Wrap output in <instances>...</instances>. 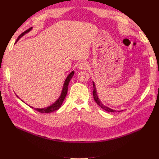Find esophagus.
Listing matches in <instances>:
<instances>
[{"mask_svg": "<svg viewBox=\"0 0 159 159\" xmlns=\"http://www.w3.org/2000/svg\"><path fill=\"white\" fill-rule=\"evenodd\" d=\"M78 66L80 70H87L89 68V64L86 61H81L79 64Z\"/></svg>", "mask_w": 159, "mask_h": 159, "instance_id": "1", "label": "esophagus"}]
</instances>
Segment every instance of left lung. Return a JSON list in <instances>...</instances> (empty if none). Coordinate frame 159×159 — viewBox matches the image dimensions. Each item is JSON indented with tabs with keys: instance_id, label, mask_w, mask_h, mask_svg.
<instances>
[{
	"instance_id": "left-lung-1",
	"label": "left lung",
	"mask_w": 159,
	"mask_h": 159,
	"mask_svg": "<svg viewBox=\"0 0 159 159\" xmlns=\"http://www.w3.org/2000/svg\"><path fill=\"white\" fill-rule=\"evenodd\" d=\"M93 99L95 100V102L97 103V104L99 105V106L102 108L103 109L105 110L106 111H108V112H115L116 111L115 110H113L112 109H111L107 106H105V105H103L102 102L99 100V98H98V93H97V91H96V88H95V83L93 81Z\"/></svg>"
}]
</instances>
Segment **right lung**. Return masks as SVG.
<instances>
[{
    "instance_id": "obj_1",
    "label": "right lung",
    "mask_w": 159,
    "mask_h": 159,
    "mask_svg": "<svg viewBox=\"0 0 159 159\" xmlns=\"http://www.w3.org/2000/svg\"><path fill=\"white\" fill-rule=\"evenodd\" d=\"M32 29V28H30L29 29H28L27 30L25 31L23 33H22L21 34L18 36V38H17V40L16 41V42H17L18 41V40L20 39V38L21 37H22L25 34L29 32ZM15 42V43H16ZM74 71H72L71 73L68 75V77H67L64 83V85H63V88H62V90H61V95L59 97V98L57 99L56 102L52 103L51 105H50V106L47 107H45V108H34L32 106H30L31 108L34 109V110L40 112V113H52L53 111H55L58 109L60 107L61 105L62 104V103H63L64 100L66 98V96L67 95V93H68V85H69V83H70V81L71 80V79L72 78V77L74 76Z\"/></svg>"
}]
</instances>
